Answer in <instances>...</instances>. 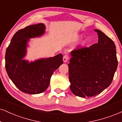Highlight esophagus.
I'll list each match as a JSON object with an SVG mask.
<instances>
[{
    "label": "esophagus",
    "instance_id": "1",
    "mask_svg": "<svg viewBox=\"0 0 122 122\" xmlns=\"http://www.w3.org/2000/svg\"><path fill=\"white\" fill-rule=\"evenodd\" d=\"M69 59V56L68 54H66L65 55L63 56V61L64 63H66L67 61H68Z\"/></svg>",
    "mask_w": 122,
    "mask_h": 122
}]
</instances>
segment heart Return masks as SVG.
Returning <instances> with one entry per match:
<instances>
[{
    "instance_id": "obj_1",
    "label": "heart",
    "mask_w": 122,
    "mask_h": 122,
    "mask_svg": "<svg viewBox=\"0 0 122 122\" xmlns=\"http://www.w3.org/2000/svg\"><path fill=\"white\" fill-rule=\"evenodd\" d=\"M88 41H89V39L88 38H86L85 39V40H84L82 41V45H84L86 44V43L88 42Z\"/></svg>"
}]
</instances>
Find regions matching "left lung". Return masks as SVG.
Masks as SVG:
<instances>
[{
	"mask_svg": "<svg viewBox=\"0 0 122 122\" xmlns=\"http://www.w3.org/2000/svg\"><path fill=\"white\" fill-rule=\"evenodd\" d=\"M98 43L71 52L68 64L70 89L75 95L91 97L100 94L112 83L118 67L116 46L100 30Z\"/></svg>",
	"mask_w": 122,
	"mask_h": 122,
	"instance_id": "1",
	"label": "left lung"
}]
</instances>
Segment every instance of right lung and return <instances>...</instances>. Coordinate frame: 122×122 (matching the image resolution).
<instances>
[{
	"label": "right lung",
	"mask_w": 122,
	"mask_h": 122,
	"mask_svg": "<svg viewBox=\"0 0 122 122\" xmlns=\"http://www.w3.org/2000/svg\"><path fill=\"white\" fill-rule=\"evenodd\" d=\"M45 29L44 24L40 23L19 30L13 36L6 50L7 74L16 86L24 93L36 94L46 91L54 71L63 63L61 54L30 62L24 59L30 38L42 36Z\"/></svg>",
	"instance_id": "1"
}]
</instances>
